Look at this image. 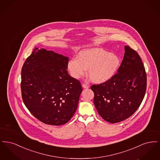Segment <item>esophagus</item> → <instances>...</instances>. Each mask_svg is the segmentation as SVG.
<instances>
[{
    "label": "esophagus",
    "instance_id": "1",
    "mask_svg": "<svg viewBox=\"0 0 160 160\" xmlns=\"http://www.w3.org/2000/svg\"><path fill=\"white\" fill-rule=\"evenodd\" d=\"M82 87L84 88V89H87V88H89V86L88 84H82Z\"/></svg>",
    "mask_w": 160,
    "mask_h": 160
}]
</instances>
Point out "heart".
Returning a JSON list of instances; mask_svg holds the SVG:
<instances>
[{
  "mask_svg": "<svg viewBox=\"0 0 160 160\" xmlns=\"http://www.w3.org/2000/svg\"><path fill=\"white\" fill-rule=\"evenodd\" d=\"M119 64L120 60L116 54L101 48H92L81 51L77 58L70 59L67 69L75 78L83 76L88 69L92 82L102 83L114 76Z\"/></svg>",
  "mask_w": 160,
  "mask_h": 160,
  "instance_id": "1",
  "label": "heart"
}]
</instances>
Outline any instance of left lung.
Returning <instances> with one entry per match:
<instances>
[{
    "label": "left lung",
    "instance_id": "left-lung-1",
    "mask_svg": "<svg viewBox=\"0 0 160 160\" xmlns=\"http://www.w3.org/2000/svg\"><path fill=\"white\" fill-rule=\"evenodd\" d=\"M124 49L118 72L106 82L91 86L98 113L112 123L121 122L134 114L146 90V73L140 56L129 46Z\"/></svg>",
    "mask_w": 160,
    "mask_h": 160
}]
</instances>
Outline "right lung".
<instances>
[{"mask_svg": "<svg viewBox=\"0 0 160 160\" xmlns=\"http://www.w3.org/2000/svg\"><path fill=\"white\" fill-rule=\"evenodd\" d=\"M69 58L44 48H35L22 69L24 104L32 115L46 124L68 122L76 111L82 91L79 80L67 71Z\"/></svg>", "mask_w": 160, "mask_h": 160, "instance_id": "add662e5", "label": "right lung"}]
</instances>
